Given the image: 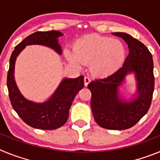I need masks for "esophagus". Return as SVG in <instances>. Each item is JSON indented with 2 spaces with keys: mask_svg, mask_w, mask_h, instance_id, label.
I'll use <instances>...</instances> for the list:
<instances>
[{
  "mask_svg": "<svg viewBox=\"0 0 160 160\" xmlns=\"http://www.w3.org/2000/svg\"><path fill=\"white\" fill-rule=\"evenodd\" d=\"M90 78H88V77H85L84 78V84H85V86H86V87H87V86H88V84L90 83Z\"/></svg>",
  "mask_w": 160,
  "mask_h": 160,
  "instance_id": "esophagus-1",
  "label": "esophagus"
}]
</instances>
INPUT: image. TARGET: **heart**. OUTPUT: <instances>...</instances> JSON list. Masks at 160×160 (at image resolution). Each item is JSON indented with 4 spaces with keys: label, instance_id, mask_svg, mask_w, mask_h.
Masks as SVG:
<instances>
[{
    "label": "heart",
    "instance_id": "1",
    "mask_svg": "<svg viewBox=\"0 0 160 160\" xmlns=\"http://www.w3.org/2000/svg\"><path fill=\"white\" fill-rule=\"evenodd\" d=\"M66 56L68 61L78 68L89 64V71L94 77L107 78L121 67L126 50L119 40L91 34L76 41L73 52L67 51Z\"/></svg>",
    "mask_w": 160,
    "mask_h": 160
}]
</instances>
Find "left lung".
Masks as SVG:
<instances>
[{
	"instance_id": "8db88e82",
	"label": "left lung",
	"mask_w": 160,
	"mask_h": 160,
	"mask_svg": "<svg viewBox=\"0 0 160 160\" xmlns=\"http://www.w3.org/2000/svg\"><path fill=\"white\" fill-rule=\"evenodd\" d=\"M128 45L129 54L124 64L112 75L95 79L88 84L91 91V109L96 122L109 130L132 128L148 113L155 87L153 59L148 48L125 32H112ZM133 72L137 81V96L130 102L122 100L118 87L125 75Z\"/></svg>"
}]
</instances>
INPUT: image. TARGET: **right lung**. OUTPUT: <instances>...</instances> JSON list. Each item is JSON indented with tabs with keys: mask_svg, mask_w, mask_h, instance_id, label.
Wrapping results in <instances>:
<instances>
[{
	"mask_svg": "<svg viewBox=\"0 0 160 160\" xmlns=\"http://www.w3.org/2000/svg\"><path fill=\"white\" fill-rule=\"evenodd\" d=\"M61 36L62 33L56 30L33 32L15 47L9 60L7 87L12 107L25 123L37 129L54 130L66 123L73 98L84 87V77L64 78L47 101L42 103L33 102L24 98L17 87L14 78L15 62L24 48L29 45L48 46L58 54H62V47L58 41Z\"/></svg>",
	"mask_w": 160,
	"mask_h": 160,
	"instance_id": "1",
	"label": "right lung"
}]
</instances>
